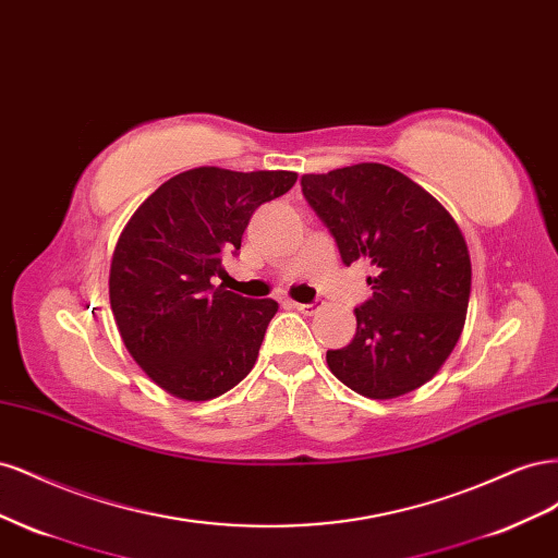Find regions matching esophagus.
Here are the masks:
<instances>
[{"label": "esophagus", "mask_w": 558, "mask_h": 558, "mask_svg": "<svg viewBox=\"0 0 558 558\" xmlns=\"http://www.w3.org/2000/svg\"><path fill=\"white\" fill-rule=\"evenodd\" d=\"M289 307L295 310V312H300V314L312 316V314H316V312L320 310V302H310V305H302V302H293V300H291Z\"/></svg>", "instance_id": "34e87169"}]
</instances>
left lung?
<instances>
[{
	"mask_svg": "<svg viewBox=\"0 0 558 558\" xmlns=\"http://www.w3.org/2000/svg\"><path fill=\"white\" fill-rule=\"evenodd\" d=\"M302 193L342 263L375 267L373 298L353 310L356 335L326 353L330 373L373 400L424 386L465 324L472 267L461 228L428 191L379 162L305 174Z\"/></svg>",
	"mask_w": 558,
	"mask_h": 558,
	"instance_id": "8db88e82",
	"label": "left lung"
}]
</instances>
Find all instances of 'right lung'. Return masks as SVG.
Masks as SVG:
<instances>
[{
	"instance_id": "1",
	"label": "right lung",
	"mask_w": 558,
	"mask_h": 558,
	"mask_svg": "<svg viewBox=\"0 0 558 558\" xmlns=\"http://www.w3.org/2000/svg\"><path fill=\"white\" fill-rule=\"evenodd\" d=\"M295 179L283 170L195 167L130 216L109 269L111 312L130 356L167 393L211 400L256 365L279 305L214 289L211 279L223 272L226 253L242 246L251 214Z\"/></svg>"
}]
</instances>
